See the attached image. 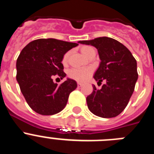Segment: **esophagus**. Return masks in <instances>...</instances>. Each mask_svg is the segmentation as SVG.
Wrapping results in <instances>:
<instances>
[{
    "label": "esophagus",
    "instance_id": "esophagus-1",
    "mask_svg": "<svg viewBox=\"0 0 154 154\" xmlns=\"http://www.w3.org/2000/svg\"><path fill=\"white\" fill-rule=\"evenodd\" d=\"M77 84H78L79 87H81L82 85V82H78V83Z\"/></svg>",
    "mask_w": 154,
    "mask_h": 154
}]
</instances>
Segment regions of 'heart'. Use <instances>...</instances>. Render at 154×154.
I'll list each match as a JSON object with an SVG mask.
<instances>
[{
    "label": "heart",
    "instance_id": "1",
    "mask_svg": "<svg viewBox=\"0 0 154 154\" xmlns=\"http://www.w3.org/2000/svg\"><path fill=\"white\" fill-rule=\"evenodd\" d=\"M93 49V48L90 46H84L81 48L82 53L83 54L84 56L87 57L91 50ZM69 57V53L65 54L62 58V62L64 64L66 63ZM92 69L91 68H85V69H72L68 72V75L72 79L76 80V81L84 82L89 78V76L92 75Z\"/></svg>",
    "mask_w": 154,
    "mask_h": 154
}]
</instances>
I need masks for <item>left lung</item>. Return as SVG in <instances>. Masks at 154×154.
Listing matches in <instances>:
<instances>
[{
	"label": "left lung",
	"mask_w": 154,
	"mask_h": 154,
	"mask_svg": "<svg viewBox=\"0 0 154 154\" xmlns=\"http://www.w3.org/2000/svg\"><path fill=\"white\" fill-rule=\"evenodd\" d=\"M79 42L97 48L101 62L93 77L98 83L106 82L100 89L92 85L93 91L86 98L88 108L99 117H115L124 110L133 93L138 79L137 61L126 46L111 38Z\"/></svg>",
	"instance_id": "obj_1"
}]
</instances>
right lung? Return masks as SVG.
Listing matches in <instances>:
<instances>
[{
	"label": "right lung",
	"instance_id": "obj_1",
	"mask_svg": "<svg viewBox=\"0 0 154 154\" xmlns=\"http://www.w3.org/2000/svg\"><path fill=\"white\" fill-rule=\"evenodd\" d=\"M78 45L55 38H41L30 42L21 51L16 62V79L24 99L37 113L54 115L65 107L77 83L67 78L58 85L52 76L58 74L62 79L65 78L62 58Z\"/></svg>",
	"mask_w": 154,
	"mask_h": 154
}]
</instances>
